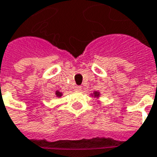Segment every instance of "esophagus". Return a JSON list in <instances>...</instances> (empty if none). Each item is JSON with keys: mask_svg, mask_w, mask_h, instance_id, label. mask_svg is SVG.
<instances>
[{"mask_svg": "<svg viewBox=\"0 0 157 157\" xmlns=\"http://www.w3.org/2000/svg\"><path fill=\"white\" fill-rule=\"evenodd\" d=\"M75 91H80V90H82V86H75Z\"/></svg>", "mask_w": 157, "mask_h": 157, "instance_id": "1", "label": "esophagus"}]
</instances>
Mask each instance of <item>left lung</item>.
<instances>
[{
    "mask_svg": "<svg viewBox=\"0 0 157 157\" xmlns=\"http://www.w3.org/2000/svg\"><path fill=\"white\" fill-rule=\"evenodd\" d=\"M92 97H94V98H98L100 97V93L99 92H98V91H95V92H94L93 94H90ZM100 102L98 101V104H99Z\"/></svg>",
    "mask_w": 157,
    "mask_h": 157,
    "instance_id": "1",
    "label": "left lung"
}]
</instances>
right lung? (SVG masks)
<instances>
[{"instance_id":"add662e5","label":"right lung","mask_w":157,"mask_h":157,"mask_svg":"<svg viewBox=\"0 0 157 157\" xmlns=\"http://www.w3.org/2000/svg\"><path fill=\"white\" fill-rule=\"evenodd\" d=\"M55 95H56V97H57V98H60V97H62V96H63V94H62L61 92H59V91H56Z\"/></svg>"}]
</instances>
